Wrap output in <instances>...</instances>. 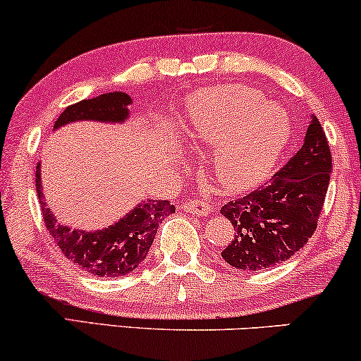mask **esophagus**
I'll return each instance as SVG.
<instances>
[{"mask_svg":"<svg viewBox=\"0 0 361 361\" xmlns=\"http://www.w3.org/2000/svg\"><path fill=\"white\" fill-rule=\"evenodd\" d=\"M183 209H186V212L191 214H196V216H207V214H209V212H212V207H209L207 202L193 200V202H185Z\"/></svg>","mask_w":361,"mask_h":361,"instance_id":"obj_1","label":"esophagus"}]
</instances>
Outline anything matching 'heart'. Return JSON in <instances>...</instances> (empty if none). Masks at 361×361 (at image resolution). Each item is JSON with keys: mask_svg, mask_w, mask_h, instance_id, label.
I'll return each mask as SVG.
<instances>
[{"mask_svg": "<svg viewBox=\"0 0 361 361\" xmlns=\"http://www.w3.org/2000/svg\"><path fill=\"white\" fill-rule=\"evenodd\" d=\"M186 136L200 148L214 147L212 166L228 191H248L270 175L291 135L288 113L257 90L213 86L186 102Z\"/></svg>", "mask_w": 361, "mask_h": 361, "instance_id": "heart-1", "label": "heart"}]
</instances>
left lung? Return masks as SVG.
Returning a JSON list of instances; mask_svg holds the SVG:
<instances>
[{
    "label": "left lung",
    "mask_w": 361,
    "mask_h": 361,
    "mask_svg": "<svg viewBox=\"0 0 361 361\" xmlns=\"http://www.w3.org/2000/svg\"><path fill=\"white\" fill-rule=\"evenodd\" d=\"M330 173V147L313 115L303 147L290 161L262 188L221 207L235 228L223 259L238 270L257 271L300 252L317 230Z\"/></svg>",
    "instance_id": "left-lung-1"
}]
</instances>
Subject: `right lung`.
Returning a JSON list of instances; mask_svg holds the SVG:
<instances>
[{"label":"right lung","mask_w":361,"mask_h":361,"mask_svg":"<svg viewBox=\"0 0 361 361\" xmlns=\"http://www.w3.org/2000/svg\"><path fill=\"white\" fill-rule=\"evenodd\" d=\"M131 104L130 94L123 91L99 94L71 104L54 121V130L75 121L123 123L128 120ZM39 163L36 166V191L44 225L63 255L90 275L116 278L131 273L147 258L159 223L175 213L168 200H145L120 218L115 225L97 231L71 230L56 220L41 188Z\"/></svg>","instance_id":"right-lung-1"}]
</instances>
